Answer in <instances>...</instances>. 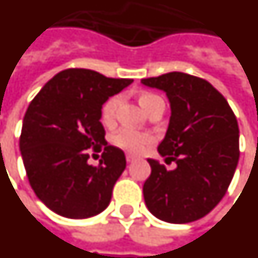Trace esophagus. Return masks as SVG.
I'll list each match as a JSON object with an SVG mask.
<instances>
[{
	"instance_id": "1",
	"label": "esophagus",
	"mask_w": 258,
	"mask_h": 258,
	"mask_svg": "<svg viewBox=\"0 0 258 258\" xmlns=\"http://www.w3.org/2000/svg\"><path fill=\"white\" fill-rule=\"evenodd\" d=\"M125 160H127V163H133L135 160V157L134 156H131V154H127V156H125Z\"/></svg>"
}]
</instances>
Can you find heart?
Wrapping results in <instances>:
<instances>
[{"instance_id":"obj_1","label":"heart","mask_w":258,"mask_h":258,"mask_svg":"<svg viewBox=\"0 0 258 258\" xmlns=\"http://www.w3.org/2000/svg\"><path fill=\"white\" fill-rule=\"evenodd\" d=\"M120 101H121V98H120L119 95H113V97H110V98L105 101L102 108H101V121H102V124H105V125H112L114 123L116 112H117V108H119ZM161 101L163 100L158 95L153 94V93H142V94L139 95V104H141V106L146 112L153 105H156L157 102H161ZM112 142L117 148L124 149L127 152L139 153L148 145L153 142V138L148 133H141V131H134V130L123 128L113 135Z\"/></svg>"}]
</instances>
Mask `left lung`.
Listing matches in <instances>:
<instances>
[{
    "mask_svg": "<svg viewBox=\"0 0 258 258\" xmlns=\"http://www.w3.org/2000/svg\"><path fill=\"white\" fill-rule=\"evenodd\" d=\"M167 93L171 119L158 153L175 169L149 158L146 207L160 220L183 224L201 219L226 196L239 160V128L227 100L205 79L169 72L142 79Z\"/></svg>",
    "mask_w": 258,
    "mask_h": 258,
    "instance_id": "1",
    "label": "left lung"
}]
</instances>
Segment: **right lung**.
Returning a JSON list of instances; mask_svg holds the SVG:
<instances>
[{
	"mask_svg": "<svg viewBox=\"0 0 258 258\" xmlns=\"http://www.w3.org/2000/svg\"><path fill=\"white\" fill-rule=\"evenodd\" d=\"M131 83L70 68L47 82L28 105L20 134L23 164L35 196L57 215L87 219L109 205L125 156L106 144L101 108ZM90 151L103 152L95 167L87 163Z\"/></svg>",
	"mask_w": 258,
	"mask_h": 258,
	"instance_id": "obj_1",
	"label": "right lung"
}]
</instances>
